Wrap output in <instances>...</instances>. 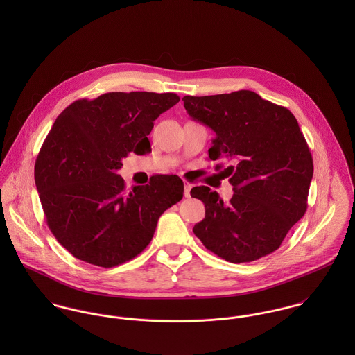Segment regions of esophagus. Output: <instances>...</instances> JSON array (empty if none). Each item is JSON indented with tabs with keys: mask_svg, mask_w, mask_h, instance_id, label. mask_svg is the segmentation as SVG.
Returning a JSON list of instances; mask_svg holds the SVG:
<instances>
[{
	"mask_svg": "<svg viewBox=\"0 0 355 355\" xmlns=\"http://www.w3.org/2000/svg\"><path fill=\"white\" fill-rule=\"evenodd\" d=\"M190 190H191V184H189V183L184 182V197H186V198L190 197Z\"/></svg>",
	"mask_w": 355,
	"mask_h": 355,
	"instance_id": "1",
	"label": "esophagus"
}]
</instances>
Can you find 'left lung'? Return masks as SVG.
I'll return each instance as SVG.
<instances>
[{"label": "left lung", "mask_w": 355, "mask_h": 355, "mask_svg": "<svg viewBox=\"0 0 355 355\" xmlns=\"http://www.w3.org/2000/svg\"><path fill=\"white\" fill-rule=\"evenodd\" d=\"M183 101L194 120L216 132L209 158L230 161L224 172L234 186L228 202L206 186L191 189V197L205 203L196 236L234 263L273 253L304 217L313 178V158L297 119L250 90Z\"/></svg>", "instance_id": "1"}]
</instances>
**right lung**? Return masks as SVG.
Listing matches in <instances>:
<instances>
[{"label":"right lung","mask_w":355,"mask_h":355,"mask_svg":"<svg viewBox=\"0 0 355 355\" xmlns=\"http://www.w3.org/2000/svg\"><path fill=\"white\" fill-rule=\"evenodd\" d=\"M180 101L173 93H106L78 100L55 119L35 161L46 223L75 258L112 268L142 253L159 216L183 198L176 175H155L130 193L117 171L150 149L154 120Z\"/></svg>","instance_id":"add662e5"}]
</instances>
